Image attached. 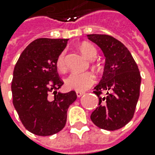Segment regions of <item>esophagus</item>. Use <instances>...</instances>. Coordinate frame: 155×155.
<instances>
[{
	"label": "esophagus",
	"mask_w": 155,
	"mask_h": 155,
	"mask_svg": "<svg viewBox=\"0 0 155 155\" xmlns=\"http://www.w3.org/2000/svg\"><path fill=\"white\" fill-rule=\"evenodd\" d=\"M84 94H85V93H83V92H76V95H77L78 98H81Z\"/></svg>",
	"instance_id": "1"
}]
</instances>
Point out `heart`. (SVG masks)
Instances as JSON below:
<instances>
[{
	"label": "heart",
	"instance_id": "heart-1",
	"mask_svg": "<svg viewBox=\"0 0 155 155\" xmlns=\"http://www.w3.org/2000/svg\"><path fill=\"white\" fill-rule=\"evenodd\" d=\"M79 50L87 59L93 60L97 51L93 45L84 42L79 46ZM56 69L59 72H63L66 68L65 62H64V53L61 52L57 56L56 61ZM95 82V76L93 73L84 72V73H71L68 74L64 80L65 87L69 90H74L78 92H83L87 90Z\"/></svg>",
	"mask_w": 155,
	"mask_h": 155
}]
</instances>
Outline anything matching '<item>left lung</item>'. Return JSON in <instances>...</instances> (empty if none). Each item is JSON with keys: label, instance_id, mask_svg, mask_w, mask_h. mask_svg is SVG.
<instances>
[{"label": "left lung", "instance_id": "left-lung-1", "mask_svg": "<svg viewBox=\"0 0 155 155\" xmlns=\"http://www.w3.org/2000/svg\"><path fill=\"white\" fill-rule=\"evenodd\" d=\"M87 37L105 57L103 75L94 92L99 97V106L93 111L91 120L100 129L116 130L134 116L140 96L141 74L130 51L120 41L109 35ZM103 91L106 95L100 96Z\"/></svg>", "mask_w": 155, "mask_h": 155}]
</instances>
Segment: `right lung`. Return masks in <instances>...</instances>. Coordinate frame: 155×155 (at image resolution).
I'll return each mask as SVG.
<instances>
[{
  "mask_svg": "<svg viewBox=\"0 0 155 155\" xmlns=\"http://www.w3.org/2000/svg\"><path fill=\"white\" fill-rule=\"evenodd\" d=\"M68 40L36 39L21 53L14 67L11 86L14 108L25 128L37 136L61 131L67 122L68 108L77 99L74 91L57 92L63 82L56 61Z\"/></svg>",
  "mask_w": 155,
  "mask_h": 155,
  "instance_id": "obj_1",
  "label": "right lung"
}]
</instances>
